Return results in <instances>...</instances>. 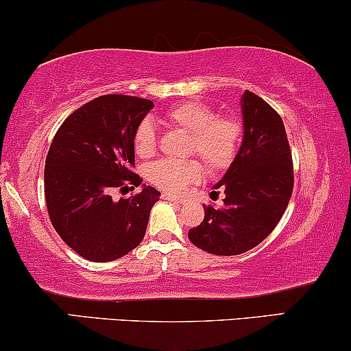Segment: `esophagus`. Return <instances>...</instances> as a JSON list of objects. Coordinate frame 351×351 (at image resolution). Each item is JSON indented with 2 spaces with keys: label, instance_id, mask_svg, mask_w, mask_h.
Returning a JSON list of instances; mask_svg holds the SVG:
<instances>
[{
  "label": "esophagus",
  "instance_id": "esophagus-1",
  "mask_svg": "<svg viewBox=\"0 0 351 351\" xmlns=\"http://www.w3.org/2000/svg\"><path fill=\"white\" fill-rule=\"evenodd\" d=\"M162 198L164 200H169V202H174V203H179V205H184L185 202V198H182V197H174V195H167V193H162Z\"/></svg>",
  "mask_w": 351,
  "mask_h": 351
}]
</instances>
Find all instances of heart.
<instances>
[{
  "mask_svg": "<svg viewBox=\"0 0 351 351\" xmlns=\"http://www.w3.org/2000/svg\"><path fill=\"white\" fill-rule=\"evenodd\" d=\"M172 128L189 133L187 154H197L210 174L226 171L234 161L242 135V125L232 115H218L203 102L189 101L172 107L164 115ZM138 158H151L158 148L156 132L149 122H141L133 136ZM203 167L197 159H161L151 164L148 179L166 193H180L189 185L197 184Z\"/></svg>",
  "mask_w": 351,
  "mask_h": 351,
  "instance_id": "obj_1",
  "label": "heart"
}]
</instances>
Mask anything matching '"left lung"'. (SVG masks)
Instances as JSON below:
<instances>
[{"mask_svg": "<svg viewBox=\"0 0 351 351\" xmlns=\"http://www.w3.org/2000/svg\"><path fill=\"white\" fill-rule=\"evenodd\" d=\"M244 138L234 161L215 189L221 208L205 206V218L189 231L193 245L215 255H237L258 245L287 210L295 185L291 149L283 120L270 104L245 90L241 101ZM219 192L210 193L213 198Z\"/></svg>", "mask_w": 351, "mask_h": 351, "instance_id": "1", "label": "left lung"}]
</instances>
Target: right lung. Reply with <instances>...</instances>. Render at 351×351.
<instances>
[{"label": "right lung", "instance_id": "1", "mask_svg": "<svg viewBox=\"0 0 351 351\" xmlns=\"http://www.w3.org/2000/svg\"><path fill=\"white\" fill-rule=\"evenodd\" d=\"M149 99L106 94L73 112L55 133L45 159V202L55 231L81 257L110 262L143 241L149 211L161 193L140 187L135 166V130L153 109Z\"/></svg>", "mask_w": 351, "mask_h": 351}]
</instances>
